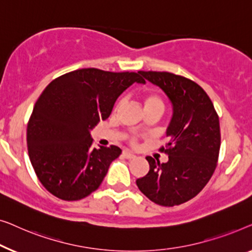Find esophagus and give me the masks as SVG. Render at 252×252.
I'll return each mask as SVG.
<instances>
[{
	"mask_svg": "<svg viewBox=\"0 0 252 252\" xmlns=\"http://www.w3.org/2000/svg\"><path fill=\"white\" fill-rule=\"evenodd\" d=\"M122 157L125 158H133L134 157H136V155L134 154H132V153H130V152H127V151H123V153H122Z\"/></svg>",
	"mask_w": 252,
	"mask_h": 252,
	"instance_id": "obj_1",
	"label": "esophagus"
}]
</instances>
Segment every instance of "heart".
<instances>
[{
    "label": "heart",
    "instance_id": "b5f03b06",
    "mask_svg": "<svg viewBox=\"0 0 252 252\" xmlns=\"http://www.w3.org/2000/svg\"><path fill=\"white\" fill-rule=\"evenodd\" d=\"M143 104H144V108L147 109V108H158L160 109V111H163V107H164V104H163V100L162 98L158 95V94H154V92H151V91H147L145 92L143 94ZM121 105V101L119 102L118 106L116 107H119V106ZM131 144H136L137 143V138L136 137H131Z\"/></svg>",
    "mask_w": 252,
    "mask_h": 252
}]
</instances>
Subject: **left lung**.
<instances>
[{"label": "left lung", "instance_id": "left-lung-1", "mask_svg": "<svg viewBox=\"0 0 252 252\" xmlns=\"http://www.w3.org/2000/svg\"><path fill=\"white\" fill-rule=\"evenodd\" d=\"M138 73L168 95L172 118L166 129L169 141L161 148L168 154V162L147 157L150 171L136 184L154 203L163 207L185 203L203 189L217 166L219 118L209 95L192 80L168 72Z\"/></svg>", "mask_w": 252, "mask_h": 252}]
</instances>
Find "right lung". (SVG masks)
Returning <instances> with one entry per match:
<instances>
[{"label": "right lung", "instance_id": "add662e5", "mask_svg": "<svg viewBox=\"0 0 252 252\" xmlns=\"http://www.w3.org/2000/svg\"><path fill=\"white\" fill-rule=\"evenodd\" d=\"M143 81L139 73L82 68L49 83L28 121L27 147L38 180L52 195L77 201L100 186L122 151L94 148L90 131L108 119L123 91Z\"/></svg>", "mask_w": 252, "mask_h": 252}]
</instances>
